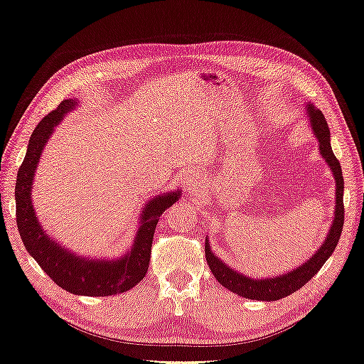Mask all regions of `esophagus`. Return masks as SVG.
Returning <instances> with one entry per match:
<instances>
[{"label": "esophagus", "instance_id": "obj_1", "mask_svg": "<svg viewBox=\"0 0 364 364\" xmlns=\"http://www.w3.org/2000/svg\"><path fill=\"white\" fill-rule=\"evenodd\" d=\"M184 181H186V186H188V189H194L199 184V180H198V176L196 175H186V178H184Z\"/></svg>", "mask_w": 364, "mask_h": 364}]
</instances>
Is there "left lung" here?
<instances>
[{"label":"left lung","instance_id":"1","mask_svg":"<svg viewBox=\"0 0 364 364\" xmlns=\"http://www.w3.org/2000/svg\"><path fill=\"white\" fill-rule=\"evenodd\" d=\"M309 117H311V126L316 132L318 142H321V154L327 161L328 166L332 168L335 184H337V205H335V217L333 224L330 227V232L327 235V240L323 245L311 259H307L302 267L292 269L291 273H286L278 278L269 279H253L248 276H243L237 273L235 269L227 267L222 263L215 255L210 252L209 242L205 243V262H208L210 271H213L214 278L219 283L227 287V289L235 292V294L242 297H248V299L255 301H278L283 297L292 294L297 289L311 281L314 276L318 273V269L323 267V263L330 258L333 253L335 247L340 240L341 229H343L345 220V205H343V175H341V166L337 156L333 155L332 145H330V130L328 124L325 121L322 111L316 109V107L309 105L307 107Z\"/></svg>","mask_w":364,"mask_h":364}]
</instances>
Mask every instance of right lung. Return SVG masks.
I'll return each instance as SVG.
<instances>
[{
	"label": "right lung",
	"instance_id": "right-lung-1",
	"mask_svg": "<svg viewBox=\"0 0 364 364\" xmlns=\"http://www.w3.org/2000/svg\"><path fill=\"white\" fill-rule=\"evenodd\" d=\"M75 105L77 101L73 100L62 101L55 109L48 112L37 124L31 135L27 154L23 165L19 166L18 178H16V224H18L21 240H23L26 250L50 276L53 283L60 286L62 289L72 292V294L93 297L121 294V292L132 289L147 274L156 222L165 213V209L176 203L180 193L161 194L145 204L134 245L121 259L96 262V259L80 258L58 247L55 240H50L43 234L36 219L34 209H32V178H34L37 161L41 159L48 135Z\"/></svg>",
	"mask_w": 364,
	"mask_h": 364
}]
</instances>
